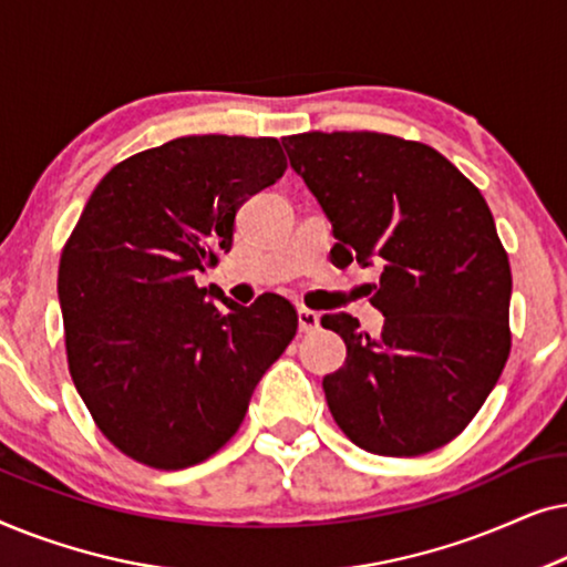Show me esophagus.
<instances>
[{"mask_svg":"<svg viewBox=\"0 0 567 567\" xmlns=\"http://www.w3.org/2000/svg\"><path fill=\"white\" fill-rule=\"evenodd\" d=\"M320 328V315L312 312V309H299V330L301 332H315Z\"/></svg>","mask_w":567,"mask_h":567,"instance_id":"esophagus-1","label":"esophagus"}]
</instances>
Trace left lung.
Segmentation results:
<instances>
[{"label":"left lung","instance_id":"obj_1","mask_svg":"<svg viewBox=\"0 0 567 567\" xmlns=\"http://www.w3.org/2000/svg\"><path fill=\"white\" fill-rule=\"evenodd\" d=\"M284 146L332 224V260L382 266V336L346 312L322 317L348 348L322 379L332 417L371 454L449 444L511 353V266L483 193L429 144L377 131H309Z\"/></svg>","mask_w":567,"mask_h":567}]
</instances>
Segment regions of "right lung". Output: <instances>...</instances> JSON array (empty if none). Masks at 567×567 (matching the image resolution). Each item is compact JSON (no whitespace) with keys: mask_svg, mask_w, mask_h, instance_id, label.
Returning <instances> with one entry per match:
<instances>
[{"mask_svg":"<svg viewBox=\"0 0 567 567\" xmlns=\"http://www.w3.org/2000/svg\"><path fill=\"white\" fill-rule=\"evenodd\" d=\"M284 173L278 138H173L118 162L69 235L59 262L69 374L134 462L185 470L219 452L297 336L284 297L239 307L196 284L229 252L237 208Z\"/></svg>","mask_w":567,"mask_h":567,"instance_id":"1","label":"right lung"}]
</instances>
